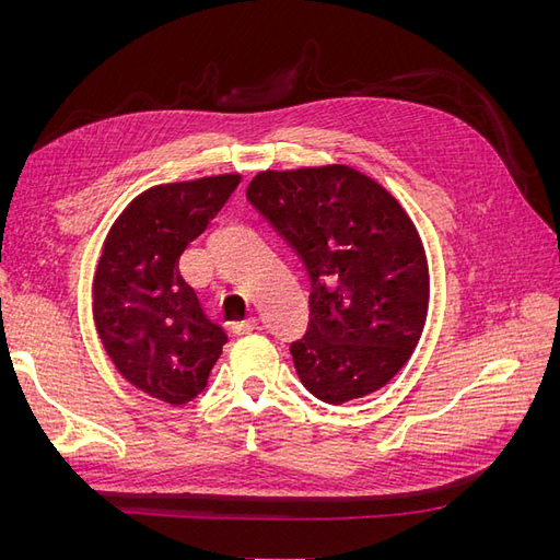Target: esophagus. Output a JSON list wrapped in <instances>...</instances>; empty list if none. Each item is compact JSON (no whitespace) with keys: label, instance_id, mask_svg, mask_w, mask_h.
Segmentation results:
<instances>
[{"label":"esophagus","instance_id":"34e87169","mask_svg":"<svg viewBox=\"0 0 560 560\" xmlns=\"http://www.w3.org/2000/svg\"><path fill=\"white\" fill-rule=\"evenodd\" d=\"M231 329H233L235 336L252 334L254 329H257V319H254V317H245V319H241V322H233Z\"/></svg>","mask_w":560,"mask_h":560}]
</instances>
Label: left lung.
<instances>
[{"mask_svg": "<svg viewBox=\"0 0 560 560\" xmlns=\"http://www.w3.org/2000/svg\"><path fill=\"white\" fill-rule=\"evenodd\" d=\"M247 200L308 270V329L290 343L301 383L327 404L383 387L428 317V259L409 214L348 165L259 173Z\"/></svg>", "mask_w": 560, "mask_h": 560, "instance_id": "left-lung-1", "label": "left lung"}]
</instances>
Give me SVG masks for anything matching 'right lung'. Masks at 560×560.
I'll return each instance as SVG.
<instances>
[{
    "label": "right lung",
    "mask_w": 560,
    "mask_h": 560,
    "mask_svg": "<svg viewBox=\"0 0 560 560\" xmlns=\"http://www.w3.org/2000/svg\"><path fill=\"white\" fill-rule=\"evenodd\" d=\"M241 175L161 184L116 219L93 280V317L128 383L167 404L191 401L229 336L179 273V257L208 229Z\"/></svg>",
    "instance_id": "right-lung-1"
}]
</instances>
